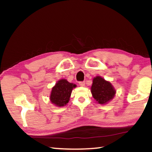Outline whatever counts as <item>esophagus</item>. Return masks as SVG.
Here are the masks:
<instances>
[{"label": "esophagus", "mask_w": 152, "mask_h": 152, "mask_svg": "<svg viewBox=\"0 0 152 152\" xmlns=\"http://www.w3.org/2000/svg\"><path fill=\"white\" fill-rule=\"evenodd\" d=\"M79 85L81 86H84V85H85V82H84V81L80 82H79Z\"/></svg>", "instance_id": "1"}]
</instances>
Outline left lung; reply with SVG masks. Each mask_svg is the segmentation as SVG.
<instances>
[{
    "label": "left lung",
    "instance_id": "left-lung-1",
    "mask_svg": "<svg viewBox=\"0 0 152 152\" xmlns=\"http://www.w3.org/2000/svg\"><path fill=\"white\" fill-rule=\"evenodd\" d=\"M91 93L98 103L102 104L111 101L116 91L110 82L106 81L101 76H96L92 81Z\"/></svg>",
    "mask_w": 152,
    "mask_h": 152
}]
</instances>
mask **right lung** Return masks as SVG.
I'll use <instances>...</instances> for the list:
<instances>
[{
	"label": "right lung",
	"instance_id": "add662e5",
	"mask_svg": "<svg viewBox=\"0 0 152 152\" xmlns=\"http://www.w3.org/2000/svg\"><path fill=\"white\" fill-rule=\"evenodd\" d=\"M76 87V84L70 83L66 79L58 80L53 87L50 94V101L57 107H64L70 100L72 91Z\"/></svg>",
	"mask_w": 152,
	"mask_h": 152
}]
</instances>
